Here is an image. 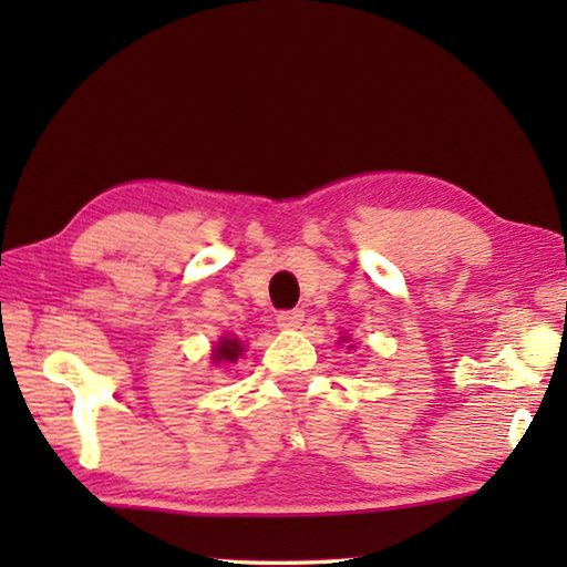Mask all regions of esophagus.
Masks as SVG:
<instances>
[{
    "mask_svg": "<svg viewBox=\"0 0 567 567\" xmlns=\"http://www.w3.org/2000/svg\"><path fill=\"white\" fill-rule=\"evenodd\" d=\"M305 320V312L302 310H285L277 315V328L280 330H297Z\"/></svg>",
    "mask_w": 567,
    "mask_h": 567,
    "instance_id": "34e87169",
    "label": "esophagus"
}]
</instances>
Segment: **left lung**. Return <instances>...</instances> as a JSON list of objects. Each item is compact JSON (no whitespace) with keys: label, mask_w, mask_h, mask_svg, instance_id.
I'll return each mask as SVG.
<instances>
[{"label":"left lung","mask_w":567,"mask_h":567,"mask_svg":"<svg viewBox=\"0 0 567 567\" xmlns=\"http://www.w3.org/2000/svg\"><path fill=\"white\" fill-rule=\"evenodd\" d=\"M342 340H344V342H348L350 338H348V334H342ZM350 348H352V344H350Z\"/></svg>","instance_id":"8db88e82"}]
</instances>
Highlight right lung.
I'll return each mask as SVG.
<instances>
[{"label":"right lung","instance_id":"add662e5","mask_svg":"<svg viewBox=\"0 0 567 567\" xmlns=\"http://www.w3.org/2000/svg\"><path fill=\"white\" fill-rule=\"evenodd\" d=\"M245 352V344L239 342L237 338H229V334H225V338H219V342L215 344L213 350V362L219 364V362H237L239 358H243Z\"/></svg>","mask_w":567,"mask_h":567}]
</instances>
